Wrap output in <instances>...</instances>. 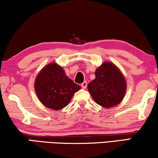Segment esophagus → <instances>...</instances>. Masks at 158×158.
I'll return each instance as SVG.
<instances>
[{
  "mask_svg": "<svg viewBox=\"0 0 158 158\" xmlns=\"http://www.w3.org/2000/svg\"><path fill=\"white\" fill-rule=\"evenodd\" d=\"M87 82L86 81H84L83 83L81 84V86H82V88H84V89H85V88H86V87H87Z\"/></svg>",
  "mask_w": 158,
  "mask_h": 158,
  "instance_id": "34e87169",
  "label": "esophagus"
}]
</instances>
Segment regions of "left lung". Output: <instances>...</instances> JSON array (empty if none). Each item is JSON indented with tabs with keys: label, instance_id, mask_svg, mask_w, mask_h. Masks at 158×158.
<instances>
[{
	"label": "left lung",
	"instance_id": "8db88e82",
	"mask_svg": "<svg viewBox=\"0 0 158 158\" xmlns=\"http://www.w3.org/2000/svg\"><path fill=\"white\" fill-rule=\"evenodd\" d=\"M95 75V79L88 85L94 100L105 108L115 106L121 103L127 85L120 70L114 64L106 62L96 69Z\"/></svg>",
	"mask_w": 158,
	"mask_h": 158
}]
</instances>
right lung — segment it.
Instances as JSON below:
<instances>
[{
  "label": "right lung",
  "mask_w": 158,
  "mask_h": 158,
  "mask_svg": "<svg viewBox=\"0 0 158 158\" xmlns=\"http://www.w3.org/2000/svg\"><path fill=\"white\" fill-rule=\"evenodd\" d=\"M34 88L42 104L54 110L65 107L75 93L81 89V86L69 78L56 63L47 64L40 71Z\"/></svg>",
  "instance_id": "right-lung-1"
}]
</instances>
